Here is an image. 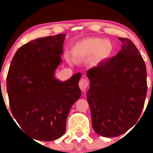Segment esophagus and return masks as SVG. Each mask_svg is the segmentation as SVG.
Here are the masks:
<instances>
[{"mask_svg": "<svg viewBox=\"0 0 153 153\" xmlns=\"http://www.w3.org/2000/svg\"><path fill=\"white\" fill-rule=\"evenodd\" d=\"M88 86H89V81L87 79H85V78H83V79H82L79 80V86L82 91H85V90H86V88L88 87Z\"/></svg>", "mask_w": 153, "mask_h": 153, "instance_id": "esophagus-1", "label": "esophagus"}]
</instances>
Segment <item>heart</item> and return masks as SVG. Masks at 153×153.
Returning a JSON list of instances; mask_svg holds the SVG:
<instances>
[{"instance_id":"b5f03b06","label":"heart","mask_w":153,"mask_h":153,"mask_svg":"<svg viewBox=\"0 0 153 153\" xmlns=\"http://www.w3.org/2000/svg\"><path fill=\"white\" fill-rule=\"evenodd\" d=\"M113 51L109 40L100 37H90L79 40L72 47L71 53L75 60H80L97 54L102 59L109 57Z\"/></svg>"}]
</instances>
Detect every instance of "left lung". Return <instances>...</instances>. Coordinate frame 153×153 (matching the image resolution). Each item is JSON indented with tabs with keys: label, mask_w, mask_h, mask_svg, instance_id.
<instances>
[{
	"label": "left lung",
	"mask_w": 153,
	"mask_h": 153,
	"mask_svg": "<svg viewBox=\"0 0 153 153\" xmlns=\"http://www.w3.org/2000/svg\"><path fill=\"white\" fill-rule=\"evenodd\" d=\"M119 39L121 51L86 74L92 126L105 137L120 136L136 124L147 93L146 67L140 51L129 39Z\"/></svg>",
	"instance_id": "obj_1"
}]
</instances>
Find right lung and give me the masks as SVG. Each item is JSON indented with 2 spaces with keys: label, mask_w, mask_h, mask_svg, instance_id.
I'll return each mask as SVG.
<instances>
[{
  "label": "right lung",
  "mask_w": 153,
  "mask_h": 153,
  "mask_svg": "<svg viewBox=\"0 0 153 153\" xmlns=\"http://www.w3.org/2000/svg\"><path fill=\"white\" fill-rule=\"evenodd\" d=\"M65 36H46L24 44L8 70L10 111L22 130L35 140L52 141L61 137L70 108L81 96V74L65 82L54 77L61 63Z\"/></svg>",
  "instance_id": "1"
}]
</instances>
